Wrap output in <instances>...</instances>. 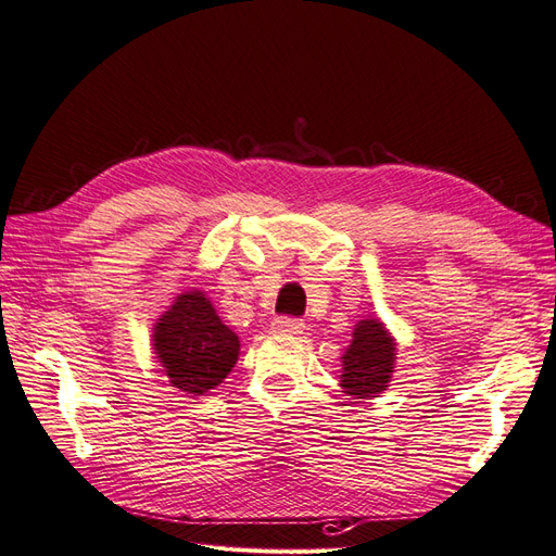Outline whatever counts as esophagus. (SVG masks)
I'll use <instances>...</instances> for the list:
<instances>
[{"label": "esophagus", "instance_id": "34e87169", "mask_svg": "<svg viewBox=\"0 0 556 556\" xmlns=\"http://www.w3.org/2000/svg\"><path fill=\"white\" fill-rule=\"evenodd\" d=\"M274 332H280V334H302L304 332V323L300 318H290V316H280L274 320Z\"/></svg>", "mask_w": 556, "mask_h": 556}]
</instances>
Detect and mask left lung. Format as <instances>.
Instances as JSON below:
<instances>
[{
	"label": "left lung",
	"instance_id": "obj_1",
	"mask_svg": "<svg viewBox=\"0 0 556 556\" xmlns=\"http://www.w3.org/2000/svg\"><path fill=\"white\" fill-rule=\"evenodd\" d=\"M396 344L380 320H361L354 342L342 356V387L349 396L368 399L382 394L394 372Z\"/></svg>",
	"mask_w": 556,
	"mask_h": 556
}]
</instances>
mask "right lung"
Here are the masks:
<instances>
[{
    "mask_svg": "<svg viewBox=\"0 0 556 556\" xmlns=\"http://www.w3.org/2000/svg\"><path fill=\"white\" fill-rule=\"evenodd\" d=\"M155 354L172 387L202 396L224 382L238 361V334L226 328L200 290L176 296L155 325Z\"/></svg>",
    "mask_w": 556,
    "mask_h": 556,
    "instance_id": "1",
    "label": "right lung"
}]
</instances>
